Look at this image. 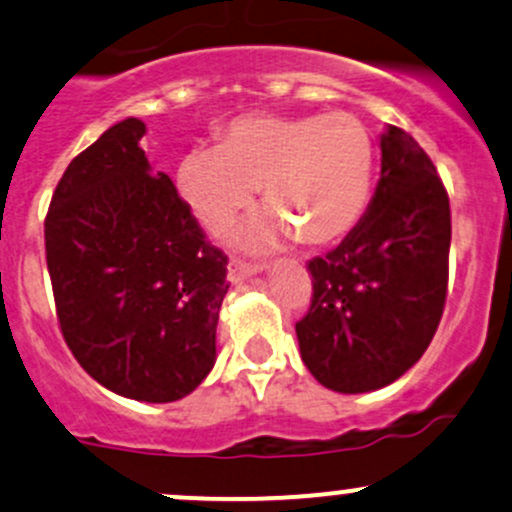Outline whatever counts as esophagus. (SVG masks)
<instances>
[{
	"label": "esophagus",
	"instance_id": "1",
	"mask_svg": "<svg viewBox=\"0 0 512 512\" xmlns=\"http://www.w3.org/2000/svg\"><path fill=\"white\" fill-rule=\"evenodd\" d=\"M262 265H257V262H245V260H240V257H230V262H228V279L233 284H240L243 282V279H247V277H252V274H257V272H262Z\"/></svg>",
	"mask_w": 512,
	"mask_h": 512
}]
</instances>
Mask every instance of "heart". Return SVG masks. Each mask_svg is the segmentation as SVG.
<instances>
[{"mask_svg":"<svg viewBox=\"0 0 512 512\" xmlns=\"http://www.w3.org/2000/svg\"><path fill=\"white\" fill-rule=\"evenodd\" d=\"M374 145L357 116L250 114L223 128L218 148H196L177 172L179 192L206 228L226 226L262 187L269 206L233 228L230 243L262 250L282 238L330 245L364 216L372 196Z\"/></svg>","mask_w":512,"mask_h":512,"instance_id":"1","label":"heart"}]
</instances>
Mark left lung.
<instances>
[{"instance_id":"8db88e82","label":"left lung","mask_w":512,"mask_h":512,"mask_svg":"<svg viewBox=\"0 0 512 512\" xmlns=\"http://www.w3.org/2000/svg\"><path fill=\"white\" fill-rule=\"evenodd\" d=\"M449 240L445 184L413 136L389 126L367 211L335 250L308 262L313 299L296 338L325 389H384L423 357L445 308Z\"/></svg>"}]
</instances>
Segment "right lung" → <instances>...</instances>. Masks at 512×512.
<instances>
[{"label":"right lung","instance_id":"right-lung-1","mask_svg":"<svg viewBox=\"0 0 512 512\" xmlns=\"http://www.w3.org/2000/svg\"><path fill=\"white\" fill-rule=\"evenodd\" d=\"M126 119L67 165L46 216V260L67 347L104 389L189 396L216 362L228 257L206 240Z\"/></svg>","mask_w":512,"mask_h":512}]
</instances>
